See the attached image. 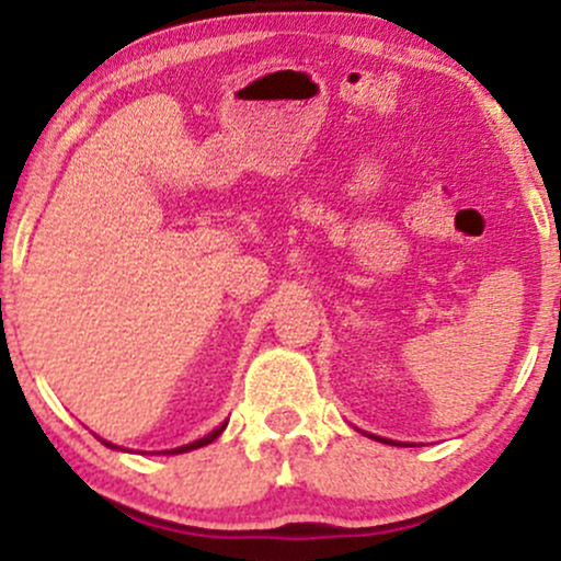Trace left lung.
<instances>
[{
    "label": "left lung",
    "mask_w": 561,
    "mask_h": 561,
    "mask_svg": "<svg viewBox=\"0 0 561 561\" xmlns=\"http://www.w3.org/2000/svg\"><path fill=\"white\" fill-rule=\"evenodd\" d=\"M373 439H378V442H391V439H380V436H373ZM391 445H397V442H391Z\"/></svg>",
    "instance_id": "8db88e82"
}]
</instances>
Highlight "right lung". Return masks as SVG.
<instances>
[{"instance_id":"right-lung-1","label":"right lung","mask_w":561,"mask_h":561,"mask_svg":"<svg viewBox=\"0 0 561 561\" xmlns=\"http://www.w3.org/2000/svg\"><path fill=\"white\" fill-rule=\"evenodd\" d=\"M226 428V423L224 426H218L215 431H210V434L207 436H202V439H196V442H191V445H183V447H175V450H168V453H188V450H196V447H205V445H210V442H215L220 436V431ZM103 445L106 447H114L116 450V445H111V442H103Z\"/></svg>"}]
</instances>
